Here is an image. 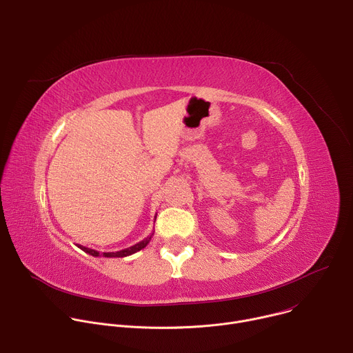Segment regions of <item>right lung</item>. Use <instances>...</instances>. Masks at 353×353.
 Here are the masks:
<instances>
[{"label":"right lung","mask_w":353,"mask_h":353,"mask_svg":"<svg viewBox=\"0 0 353 353\" xmlns=\"http://www.w3.org/2000/svg\"><path fill=\"white\" fill-rule=\"evenodd\" d=\"M155 219H157V215H155ZM152 236H154V233H150L148 237H145L143 240H141L139 243H137V244H134V245H131V247H127V248H124V250H120V251H116V253H102L100 254L99 251H96V250H93V248H88V247H83V245H79V248L81 250H83L85 253H88V254H90V256H93V257H108V259H120V257H127V256H131V254H134V253H137V251H139V250H142V248H145L146 245H148V243L150 241V239H152Z\"/></svg>","instance_id":"1"}]
</instances>
